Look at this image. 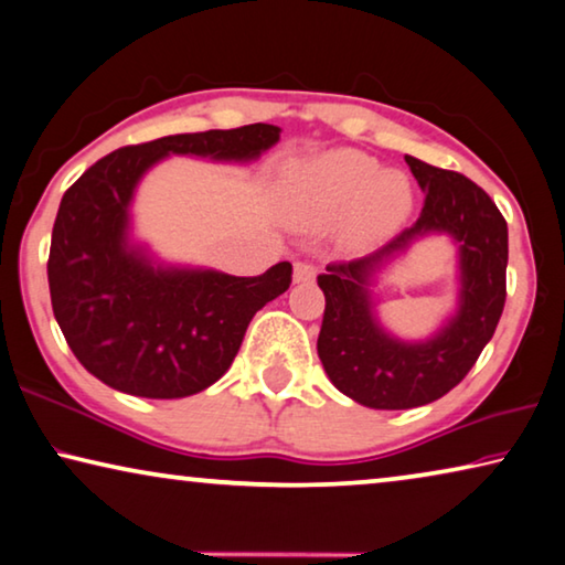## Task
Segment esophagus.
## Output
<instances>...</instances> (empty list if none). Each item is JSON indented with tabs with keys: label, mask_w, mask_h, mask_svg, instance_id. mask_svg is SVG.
I'll list each match as a JSON object with an SVG mask.
<instances>
[{
	"label": "esophagus",
	"mask_w": 565,
	"mask_h": 565,
	"mask_svg": "<svg viewBox=\"0 0 565 565\" xmlns=\"http://www.w3.org/2000/svg\"><path fill=\"white\" fill-rule=\"evenodd\" d=\"M315 276H317V268L315 264H309V260H297V264H294V281L297 284L315 281Z\"/></svg>",
	"instance_id": "1"
}]
</instances>
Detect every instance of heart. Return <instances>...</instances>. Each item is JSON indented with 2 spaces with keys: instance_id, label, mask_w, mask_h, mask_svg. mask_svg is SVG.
<instances>
[{
  "instance_id": "1",
  "label": "heart",
  "mask_w": 565,
  "mask_h": 565,
  "mask_svg": "<svg viewBox=\"0 0 565 565\" xmlns=\"http://www.w3.org/2000/svg\"><path fill=\"white\" fill-rule=\"evenodd\" d=\"M414 205L406 174L381 170L370 154L334 149L289 167L279 210L294 228H322L340 221V243L367 250L401 228Z\"/></svg>"
}]
</instances>
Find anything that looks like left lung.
<instances>
[{
	"instance_id": "obj_1",
	"label": "left lung",
	"mask_w": 565,
	"mask_h": 565,
	"mask_svg": "<svg viewBox=\"0 0 565 565\" xmlns=\"http://www.w3.org/2000/svg\"><path fill=\"white\" fill-rule=\"evenodd\" d=\"M406 162L426 192L418 221L375 254L330 264L317 276L327 301L317 340L324 373L348 398L381 411L426 406L465 381L498 330L508 297V223L492 198L465 174L416 157ZM434 232L460 246V305L434 338L406 343L376 322L369 286L391 257Z\"/></svg>"
}]
</instances>
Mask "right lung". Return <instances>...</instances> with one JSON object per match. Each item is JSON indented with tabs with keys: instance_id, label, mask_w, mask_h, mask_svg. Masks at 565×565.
Here are the masks:
<instances>
[{
	"instance_id": "add662e5",
	"label": "right lung",
	"mask_w": 565,
	"mask_h": 565,
	"mask_svg": "<svg viewBox=\"0 0 565 565\" xmlns=\"http://www.w3.org/2000/svg\"><path fill=\"white\" fill-rule=\"evenodd\" d=\"M279 134L248 124L121 147L67 188L50 241V301L67 348L100 383L139 398L205 391L231 367L256 311L289 289V260L231 276L157 264L129 238L134 190L159 159L250 162Z\"/></svg>"
}]
</instances>
